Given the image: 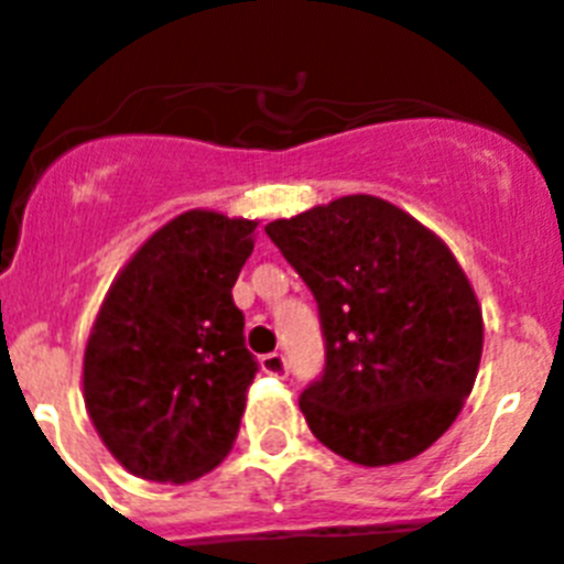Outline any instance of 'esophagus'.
<instances>
[{"mask_svg":"<svg viewBox=\"0 0 564 564\" xmlns=\"http://www.w3.org/2000/svg\"><path fill=\"white\" fill-rule=\"evenodd\" d=\"M259 364H262V372H268V376H288V361L282 352H268Z\"/></svg>","mask_w":564,"mask_h":564,"instance_id":"1","label":"esophagus"}]
</instances>
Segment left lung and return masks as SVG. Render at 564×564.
<instances>
[{
    "instance_id": "left-lung-1",
    "label": "left lung",
    "mask_w": 564,
    "mask_h": 564,
    "mask_svg": "<svg viewBox=\"0 0 564 564\" xmlns=\"http://www.w3.org/2000/svg\"><path fill=\"white\" fill-rule=\"evenodd\" d=\"M265 234L318 305L325 372L299 398L313 435L358 466L430 449L460 415L482 356V311L455 253L370 194Z\"/></svg>"
}]
</instances>
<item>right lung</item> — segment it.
Returning <instances> with one entry per match:
<instances>
[{
	"instance_id": "obj_1",
	"label": "right lung",
	"mask_w": 564,
	"mask_h": 564,
	"mask_svg": "<svg viewBox=\"0 0 564 564\" xmlns=\"http://www.w3.org/2000/svg\"><path fill=\"white\" fill-rule=\"evenodd\" d=\"M257 223L174 217L115 276L84 350V403L127 471L188 482L231 452L259 364L231 288Z\"/></svg>"
}]
</instances>
